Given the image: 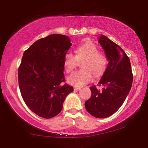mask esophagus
<instances>
[{"instance_id":"obj_1","label":"esophagus","mask_w":148,"mask_h":148,"mask_svg":"<svg viewBox=\"0 0 148 148\" xmlns=\"http://www.w3.org/2000/svg\"><path fill=\"white\" fill-rule=\"evenodd\" d=\"M80 88H79V87H74V90H75V91H79V90H80Z\"/></svg>"}]
</instances>
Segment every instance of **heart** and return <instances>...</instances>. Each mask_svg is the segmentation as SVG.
Returning <instances> with one entry per match:
<instances>
[{
	"label": "heart",
	"mask_w": 148,
	"mask_h": 148,
	"mask_svg": "<svg viewBox=\"0 0 148 148\" xmlns=\"http://www.w3.org/2000/svg\"><path fill=\"white\" fill-rule=\"evenodd\" d=\"M97 45L91 41H85L75 49V56L67 53L64 56V66L67 73H70L82 62V69L74 72L68 78V82L76 87H81L90 82L93 74L101 76L107 68V58L99 52Z\"/></svg>",
	"instance_id": "1"
}]
</instances>
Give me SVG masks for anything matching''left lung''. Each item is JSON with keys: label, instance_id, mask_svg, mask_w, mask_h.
<instances>
[{"label": "left lung", "instance_id": "obj_1", "mask_svg": "<svg viewBox=\"0 0 148 148\" xmlns=\"http://www.w3.org/2000/svg\"><path fill=\"white\" fill-rule=\"evenodd\" d=\"M99 42L109 60L98 86L90 87L91 97L85 102L86 111L97 118H106L118 111L132 88L133 73L130 58L121 47L105 35Z\"/></svg>", "mask_w": 148, "mask_h": 148}]
</instances>
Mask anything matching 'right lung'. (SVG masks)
Segmentation results:
<instances>
[{"label": "right lung", "instance_id": "obj_1", "mask_svg": "<svg viewBox=\"0 0 148 148\" xmlns=\"http://www.w3.org/2000/svg\"><path fill=\"white\" fill-rule=\"evenodd\" d=\"M71 45L68 37L52 34L24 51L18 70L20 92L26 105L41 117L59 114L66 97L74 90L64 74V56Z\"/></svg>", "mask_w": 148, "mask_h": 148}]
</instances>
